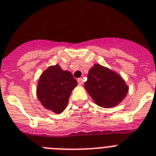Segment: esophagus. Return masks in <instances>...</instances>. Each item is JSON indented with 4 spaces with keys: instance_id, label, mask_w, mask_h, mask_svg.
Wrapping results in <instances>:
<instances>
[{
    "instance_id": "1",
    "label": "esophagus",
    "mask_w": 156,
    "mask_h": 156,
    "mask_svg": "<svg viewBox=\"0 0 156 156\" xmlns=\"http://www.w3.org/2000/svg\"><path fill=\"white\" fill-rule=\"evenodd\" d=\"M77 82H78V83H79V85H82L83 83V80L82 78H79V79L77 80Z\"/></svg>"
}]
</instances>
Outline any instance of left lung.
<instances>
[{"instance_id":"left-lung-1","label":"left lung","mask_w":156,"mask_h":156,"mask_svg":"<svg viewBox=\"0 0 156 156\" xmlns=\"http://www.w3.org/2000/svg\"><path fill=\"white\" fill-rule=\"evenodd\" d=\"M84 87L96 104L103 108L116 106L128 92L120 76L100 64L90 69Z\"/></svg>"}]
</instances>
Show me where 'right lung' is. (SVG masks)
Masks as SVG:
<instances>
[{
    "instance_id": "add662e5",
    "label": "right lung",
    "mask_w": 156,
    "mask_h": 156,
    "mask_svg": "<svg viewBox=\"0 0 156 156\" xmlns=\"http://www.w3.org/2000/svg\"><path fill=\"white\" fill-rule=\"evenodd\" d=\"M76 85V80L69 71L62 70L58 64L50 66L40 77L37 98L45 108L60 114L66 108L71 92Z\"/></svg>"
}]
</instances>
